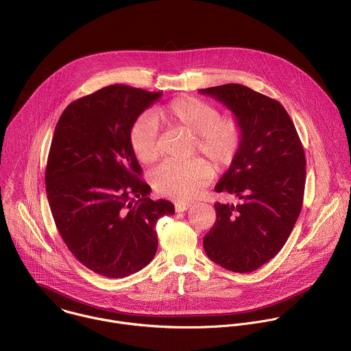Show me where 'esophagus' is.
<instances>
[{
    "label": "esophagus",
    "mask_w": 351,
    "mask_h": 351,
    "mask_svg": "<svg viewBox=\"0 0 351 351\" xmlns=\"http://www.w3.org/2000/svg\"><path fill=\"white\" fill-rule=\"evenodd\" d=\"M190 208H191L190 204H184V202H176L175 204V210L178 211V213L189 210Z\"/></svg>",
    "instance_id": "obj_1"
}]
</instances>
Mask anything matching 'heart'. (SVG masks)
<instances>
[{"mask_svg": "<svg viewBox=\"0 0 351 351\" xmlns=\"http://www.w3.org/2000/svg\"><path fill=\"white\" fill-rule=\"evenodd\" d=\"M154 118L169 128H179L194 137V152L206 156L217 169L229 167L236 158L243 129L234 117H219L218 110L197 97L182 96L154 111ZM150 115H142L130 129L129 140L136 157L143 164L157 160L158 128ZM214 176L210 164L202 158L189 162L165 161L150 175L154 190L178 202L195 199Z\"/></svg>", "mask_w": 351, "mask_h": 351, "instance_id": "obj_1", "label": "heart"}]
</instances>
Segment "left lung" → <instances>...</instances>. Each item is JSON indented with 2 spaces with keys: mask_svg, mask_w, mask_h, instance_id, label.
<instances>
[{
  "mask_svg": "<svg viewBox=\"0 0 351 351\" xmlns=\"http://www.w3.org/2000/svg\"><path fill=\"white\" fill-rule=\"evenodd\" d=\"M232 111L243 129L239 153L215 186L239 205L219 204L204 237L206 255L234 273H251L285 245L302 208L305 154L282 104L240 84L199 89Z\"/></svg>",
  "mask_w": 351,
  "mask_h": 351,
  "instance_id": "8db88e82",
  "label": "left lung"
}]
</instances>
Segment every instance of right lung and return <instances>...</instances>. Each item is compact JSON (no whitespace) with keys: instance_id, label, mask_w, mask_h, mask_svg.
<instances>
[{"instance_id":"1","label":"right lung","mask_w":351,"mask_h":351,"mask_svg":"<svg viewBox=\"0 0 351 351\" xmlns=\"http://www.w3.org/2000/svg\"><path fill=\"white\" fill-rule=\"evenodd\" d=\"M161 95L121 84L101 88L65 108L51 141L45 179L58 232L78 262L107 278L147 266L157 251L156 221L175 214L169 201L147 197L129 140Z\"/></svg>"}]
</instances>
